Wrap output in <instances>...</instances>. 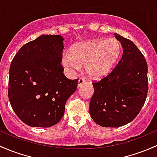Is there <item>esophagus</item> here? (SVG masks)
I'll return each instance as SVG.
<instances>
[{"label":"esophagus","instance_id":"obj_1","mask_svg":"<svg viewBox=\"0 0 157 157\" xmlns=\"http://www.w3.org/2000/svg\"><path fill=\"white\" fill-rule=\"evenodd\" d=\"M85 82H86V80L84 78H82V77L79 78V80H78V87L85 83Z\"/></svg>","mask_w":157,"mask_h":157}]
</instances>
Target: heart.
I'll return each instance as SVG.
<instances>
[{
  "label": "heart",
  "instance_id": "1",
  "mask_svg": "<svg viewBox=\"0 0 157 157\" xmlns=\"http://www.w3.org/2000/svg\"><path fill=\"white\" fill-rule=\"evenodd\" d=\"M120 43L114 38L93 39L74 46L65 52L62 64L70 71H79L84 65L89 77L98 80L106 76L121 55Z\"/></svg>",
  "mask_w": 157,
  "mask_h": 157
}]
</instances>
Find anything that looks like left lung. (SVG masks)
<instances>
[{
	"label": "left lung",
	"mask_w": 157,
	"mask_h": 157,
	"mask_svg": "<svg viewBox=\"0 0 157 157\" xmlns=\"http://www.w3.org/2000/svg\"><path fill=\"white\" fill-rule=\"evenodd\" d=\"M123 53L112 71L92 83L90 113L101 126L120 127L132 121L147 96V64L130 40L114 33Z\"/></svg>",
	"instance_id": "1"
}]
</instances>
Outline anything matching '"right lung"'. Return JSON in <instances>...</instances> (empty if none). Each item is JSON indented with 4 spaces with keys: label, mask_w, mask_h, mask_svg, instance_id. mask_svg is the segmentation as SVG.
I'll return each mask as SVG.
<instances>
[{
    "label": "right lung",
    "mask_w": 157,
    "mask_h": 157,
    "mask_svg": "<svg viewBox=\"0 0 157 157\" xmlns=\"http://www.w3.org/2000/svg\"><path fill=\"white\" fill-rule=\"evenodd\" d=\"M63 37L41 35L25 44L10 67L8 97L15 113L32 127H50L64 116L78 79L64 75Z\"/></svg>",
    "instance_id": "right-lung-1"
}]
</instances>
